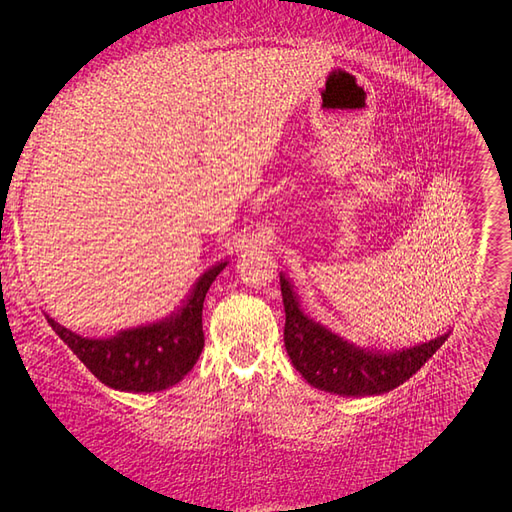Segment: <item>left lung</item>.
<instances>
[{
	"label": "left lung",
	"instance_id": "left-lung-1",
	"mask_svg": "<svg viewBox=\"0 0 512 512\" xmlns=\"http://www.w3.org/2000/svg\"><path fill=\"white\" fill-rule=\"evenodd\" d=\"M280 286L286 312V352L299 374L314 389L327 393L346 397L389 393L412 378L451 333L395 352L359 348L303 314L297 292L284 273H280Z\"/></svg>",
	"mask_w": 512,
	"mask_h": 512
}]
</instances>
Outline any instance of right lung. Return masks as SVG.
I'll return each mask as SVG.
<instances>
[{"instance_id":"1","label":"right lung","mask_w":512,"mask_h":512,"mask_svg":"<svg viewBox=\"0 0 512 512\" xmlns=\"http://www.w3.org/2000/svg\"><path fill=\"white\" fill-rule=\"evenodd\" d=\"M226 265V260L218 262L200 275L188 299L168 318L119 331L113 337H83L49 316L46 320L102 384L128 393L164 391L183 380L203 352V303L209 286Z\"/></svg>"}]
</instances>
